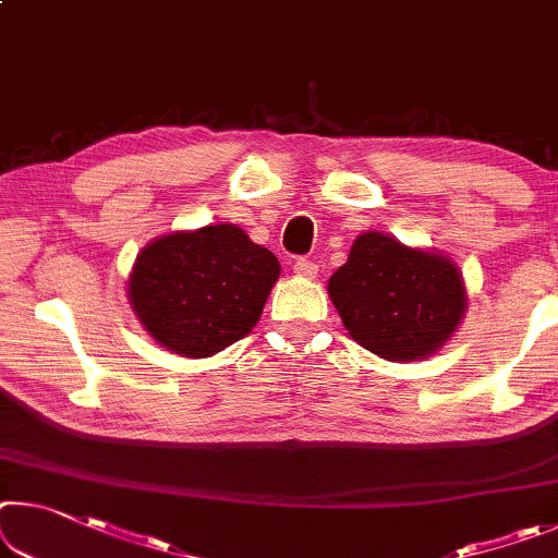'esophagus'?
<instances>
[{
	"instance_id": "esophagus-1",
	"label": "esophagus",
	"mask_w": 558,
	"mask_h": 558,
	"mask_svg": "<svg viewBox=\"0 0 558 558\" xmlns=\"http://www.w3.org/2000/svg\"><path fill=\"white\" fill-rule=\"evenodd\" d=\"M293 270L303 278H315L317 276V263L307 260V258H298L295 265H293Z\"/></svg>"
}]
</instances>
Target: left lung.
Listing matches in <instances>:
<instances>
[{
    "instance_id": "obj_1",
    "label": "left lung",
    "mask_w": 558,
    "mask_h": 558,
    "mask_svg": "<svg viewBox=\"0 0 558 558\" xmlns=\"http://www.w3.org/2000/svg\"><path fill=\"white\" fill-rule=\"evenodd\" d=\"M327 290L352 340L392 362L439 350L466 307L452 260L412 251L385 233L360 235Z\"/></svg>"
}]
</instances>
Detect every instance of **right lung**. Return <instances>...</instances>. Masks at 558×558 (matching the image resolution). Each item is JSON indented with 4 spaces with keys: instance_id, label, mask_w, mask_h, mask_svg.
<instances>
[{
    "instance_id": "1",
    "label": "right lung",
    "mask_w": 558,
    "mask_h": 558,
    "mask_svg": "<svg viewBox=\"0 0 558 558\" xmlns=\"http://www.w3.org/2000/svg\"><path fill=\"white\" fill-rule=\"evenodd\" d=\"M278 276L268 247L218 223L146 245L129 278V300L166 350L210 357L253 330Z\"/></svg>"
}]
</instances>
